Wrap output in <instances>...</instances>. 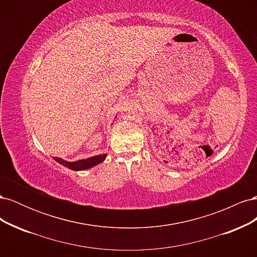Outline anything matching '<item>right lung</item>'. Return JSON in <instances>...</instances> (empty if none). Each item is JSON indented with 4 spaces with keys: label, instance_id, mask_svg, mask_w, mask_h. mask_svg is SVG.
Here are the masks:
<instances>
[{
    "label": "right lung",
    "instance_id": "add662e5",
    "mask_svg": "<svg viewBox=\"0 0 257 257\" xmlns=\"http://www.w3.org/2000/svg\"><path fill=\"white\" fill-rule=\"evenodd\" d=\"M106 155L107 154H99V155H95V157H92L85 160H79L77 162H66L64 160L58 159V158H54V160H56L58 163H60L61 165H63L72 170H84V169L95 166L99 164V163H102L105 160Z\"/></svg>",
    "mask_w": 257,
    "mask_h": 257
}]
</instances>
